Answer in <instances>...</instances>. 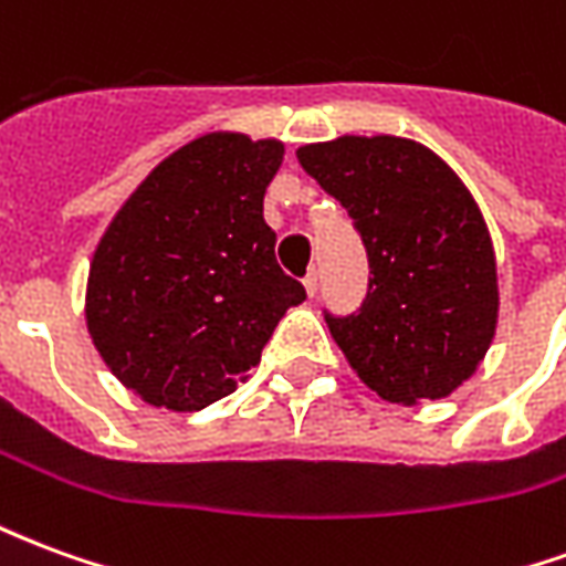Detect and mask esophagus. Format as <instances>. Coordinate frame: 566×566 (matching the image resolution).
I'll list each match as a JSON object with an SVG mask.
<instances>
[{
    "label": "esophagus",
    "mask_w": 566,
    "mask_h": 566,
    "mask_svg": "<svg viewBox=\"0 0 566 566\" xmlns=\"http://www.w3.org/2000/svg\"><path fill=\"white\" fill-rule=\"evenodd\" d=\"M303 284H306V294L308 296L318 294V270H308L306 279H303Z\"/></svg>",
    "instance_id": "1"
}]
</instances>
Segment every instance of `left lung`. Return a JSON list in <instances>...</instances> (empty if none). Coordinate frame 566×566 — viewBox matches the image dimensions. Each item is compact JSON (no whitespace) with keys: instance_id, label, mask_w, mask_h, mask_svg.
<instances>
[{"instance_id":"8db88e82","label":"left lung","mask_w":566,"mask_h":566,"mask_svg":"<svg viewBox=\"0 0 566 566\" xmlns=\"http://www.w3.org/2000/svg\"><path fill=\"white\" fill-rule=\"evenodd\" d=\"M296 160L352 218L369 284L333 339L391 403L439 400L485 357L497 324V266L479 206L433 150L394 136H343Z\"/></svg>"}]
</instances>
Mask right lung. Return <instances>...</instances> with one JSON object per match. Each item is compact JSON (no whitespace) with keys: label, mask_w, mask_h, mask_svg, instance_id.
<instances>
[{"label":"right lung","mask_w":566,"mask_h":566,"mask_svg":"<svg viewBox=\"0 0 566 566\" xmlns=\"http://www.w3.org/2000/svg\"><path fill=\"white\" fill-rule=\"evenodd\" d=\"M282 142L211 133L136 187L96 248L87 282L93 345L150 406L199 412L258 367L306 287L275 260L263 193Z\"/></svg>","instance_id":"obj_1"}]
</instances>
